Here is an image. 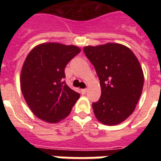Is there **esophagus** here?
<instances>
[{"instance_id":"34e87169","label":"esophagus","mask_w":161,"mask_h":161,"mask_svg":"<svg viewBox=\"0 0 161 161\" xmlns=\"http://www.w3.org/2000/svg\"><path fill=\"white\" fill-rule=\"evenodd\" d=\"M80 92H81L82 94H85L86 92H87V89H82L81 90H80Z\"/></svg>"}]
</instances>
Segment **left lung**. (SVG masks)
Returning a JSON list of instances; mask_svg holds the SVG:
<instances>
[{
	"instance_id": "obj_1",
	"label": "left lung",
	"mask_w": 161,
	"mask_h": 161,
	"mask_svg": "<svg viewBox=\"0 0 161 161\" xmlns=\"http://www.w3.org/2000/svg\"><path fill=\"white\" fill-rule=\"evenodd\" d=\"M95 68L102 94L93 103L97 119L105 125H117L133 113L143 86V73L135 54L122 44L107 43L84 48Z\"/></svg>"
}]
</instances>
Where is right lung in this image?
<instances>
[{"mask_svg": "<svg viewBox=\"0 0 161 161\" xmlns=\"http://www.w3.org/2000/svg\"><path fill=\"white\" fill-rule=\"evenodd\" d=\"M80 52L73 45L49 42L28 54L21 72V89L30 109L42 120L58 123L80 97L64 80L65 67Z\"/></svg>", "mask_w": 161, "mask_h": 161, "instance_id": "add662e5", "label": "right lung"}]
</instances>
